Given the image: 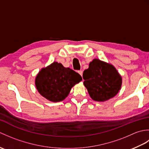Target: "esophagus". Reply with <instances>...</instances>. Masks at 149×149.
Returning a JSON list of instances; mask_svg holds the SVG:
<instances>
[{"instance_id":"obj_1","label":"esophagus","mask_w":149,"mask_h":149,"mask_svg":"<svg viewBox=\"0 0 149 149\" xmlns=\"http://www.w3.org/2000/svg\"><path fill=\"white\" fill-rule=\"evenodd\" d=\"M78 73L81 75V76H83V71L79 70V71H78Z\"/></svg>"}]
</instances>
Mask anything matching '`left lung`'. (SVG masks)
I'll use <instances>...</instances> for the list:
<instances>
[{"label":"left lung","instance_id":"1","mask_svg":"<svg viewBox=\"0 0 149 149\" xmlns=\"http://www.w3.org/2000/svg\"><path fill=\"white\" fill-rule=\"evenodd\" d=\"M84 85L95 101L104 102L116 96L121 89L122 78L110 63L93 59L83 72Z\"/></svg>","mask_w":149,"mask_h":149}]
</instances>
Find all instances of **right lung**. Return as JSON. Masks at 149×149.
<instances>
[{
  "instance_id": "1",
  "label": "right lung",
  "mask_w": 149,
  "mask_h": 149,
  "mask_svg": "<svg viewBox=\"0 0 149 149\" xmlns=\"http://www.w3.org/2000/svg\"><path fill=\"white\" fill-rule=\"evenodd\" d=\"M81 81L78 73L54 61L40 70L35 78V86L42 97L58 102L65 100L72 88Z\"/></svg>"
}]
</instances>
